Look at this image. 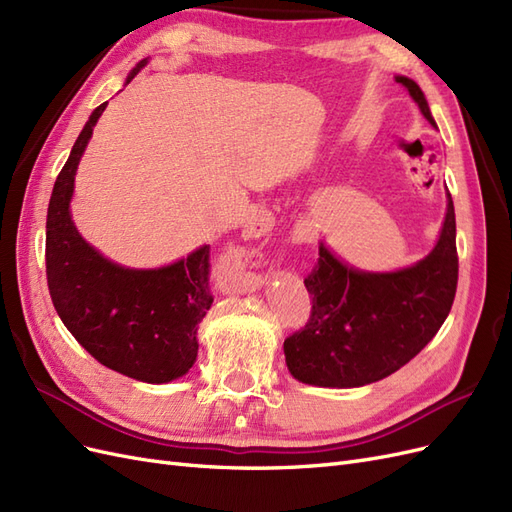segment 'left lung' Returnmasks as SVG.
<instances>
[{
  "instance_id": "1",
  "label": "left lung",
  "mask_w": 512,
  "mask_h": 512,
  "mask_svg": "<svg viewBox=\"0 0 512 512\" xmlns=\"http://www.w3.org/2000/svg\"><path fill=\"white\" fill-rule=\"evenodd\" d=\"M395 81L436 126L421 87L408 76H395ZM455 232V207L448 194L436 247L404 271H356L320 245V258L303 280L312 294V314L284 342L290 374L305 384L352 389L391 376L414 359L440 331L455 301Z\"/></svg>"
}]
</instances>
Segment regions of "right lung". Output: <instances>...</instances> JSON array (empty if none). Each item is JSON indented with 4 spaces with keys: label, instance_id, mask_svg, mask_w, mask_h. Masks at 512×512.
<instances>
[{
    "label": "right lung",
    "instance_id": "add662e5",
    "mask_svg": "<svg viewBox=\"0 0 512 512\" xmlns=\"http://www.w3.org/2000/svg\"><path fill=\"white\" fill-rule=\"evenodd\" d=\"M138 64L128 83L141 72ZM108 102L76 138L46 213V282L61 322L96 361L119 374L162 384L188 374L198 322L213 303L209 245L162 269H126L85 243L70 218L76 166Z\"/></svg>",
    "mask_w": 512,
    "mask_h": 512
}]
</instances>
